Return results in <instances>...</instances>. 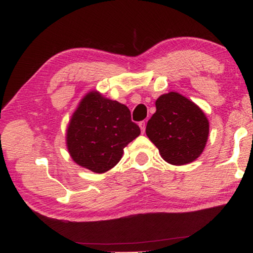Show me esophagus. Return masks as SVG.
<instances>
[{"label": "esophagus", "mask_w": 253, "mask_h": 253, "mask_svg": "<svg viewBox=\"0 0 253 253\" xmlns=\"http://www.w3.org/2000/svg\"><path fill=\"white\" fill-rule=\"evenodd\" d=\"M139 127H141V131L144 134V131H145V127H146L145 122H141V123H139Z\"/></svg>", "instance_id": "esophagus-1"}]
</instances>
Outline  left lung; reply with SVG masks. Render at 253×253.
<instances>
[{"label":"left lung","instance_id":"obj_1","mask_svg":"<svg viewBox=\"0 0 253 253\" xmlns=\"http://www.w3.org/2000/svg\"><path fill=\"white\" fill-rule=\"evenodd\" d=\"M147 122L146 135L163 160L173 166L195 161L203 153L210 123L200 108L177 92L162 94Z\"/></svg>","mask_w":253,"mask_h":253}]
</instances>
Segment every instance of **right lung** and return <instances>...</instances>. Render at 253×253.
Listing matches in <instances>:
<instances>
[{"label":"right lung","mask_w":253,"mask_h":253,"mask_svg":"<svg viewBox=\"0 0 253 253\" xmlns=\"http://www.w3.org/2000/svg\"><path fill=\"white\" fill-rule=\"evenodd\" d=\"M139 134L125 105L91 91L72 115L66 145L80 167L103 173L120 161L124 148Z\"/></svg>","instance_id":"add662e5"}]
</instances>
